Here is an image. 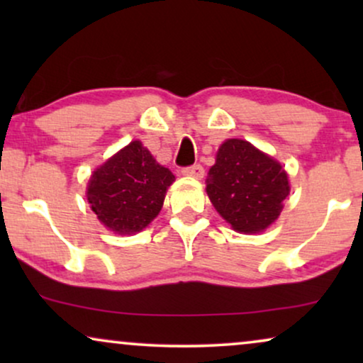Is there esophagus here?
<instances>
[{
  "mask_svg": "<svg viewBox=\"0 0 363 363\" xmlns=\"http://www.w3.org/2000/svg\"><path fill=\"white\" fill-rule=\"evenodd\" d=\"M182 173H183V175H186V177L203 178V175H205V168H203V165H200V163H196V165L185 167L182 170Z\"/></svg>",
  "mask_w": 363,
  "mask_h": 363,
  "instance_id": "34e87169",
  "label": "esophagus"
}]
</instances>
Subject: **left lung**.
Instances as JSON below:
<instances>
[{
	"instance_id": "left-lung-1",
	"label": "left lung",
	"mask_w": 363,
	"mask_h": 363,
	"mask_svg": "<svg viewBox=\"0 0 363 363\" xmlns=\"http://www.w3.org/2000/svg\"><path fill=\"white\" fill-rule=\"evenodd\" d=\"M206 183L213 206L240 233L266 230L289 195V182L279 163L238 138L220 147Z\"/></svg>"
}]
</instances>
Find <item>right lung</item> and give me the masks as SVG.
I'll use <instances>...</instances> for the list:
<instances>
[{
	"label": "right lung",
	"mask_w": 363,
	"mask_h": 363,
	"mask_svg": "<svg viewBox=\"0 0 363 363\" xmlns=\"http://www.w3.org/2000/svg\"><path fill=\"white\" fill-rule=\"evenodd\" d=\"M173 182V173L135 140L94 172L87 200L108 230L132 235L160 213L167 188Z\"/></svg>",
	"instance_id": "add662e5"
}]
</instances>
